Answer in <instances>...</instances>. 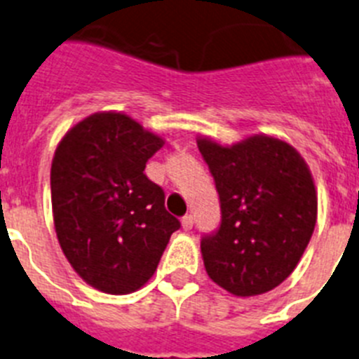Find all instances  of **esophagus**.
<instances>
[{"label":"esophagus","mask_w":359,"mask_h":359,"mask_svg":"<svg viewBox=\"0 0 359 359\" xmlns=\"http://www.w3.org/2000/svg\"><path fill=\"white\" fill-rule=\"evenodd\" d=\"M180 224H182L184 231H189V229L193 227V217H191V215H186V217H182Z\"/></svg>","instance_id":"1"}]
</instances>
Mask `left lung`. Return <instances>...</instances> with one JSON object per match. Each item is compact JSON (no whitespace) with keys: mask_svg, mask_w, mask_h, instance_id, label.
I'll list each match as a JSON object with an SVG mask.
<instances>
[{"mask_svg":"<svg viewBox=\"0 0 359 359\" xmlns=\"http://www.w3.org/2000/svg\"><path fill=\"white\" fill-rule=\"evenodd\" d=\"M220 198V227L204 235L208 276L235 296L271 291L298 266L316 226L318 197L309 166L276 137L233 146L198 137Z\"/></svg>","mask_w":359,"mask_h":359,"instance_id":"8db88e82","label":"left lung"}]
</instances>
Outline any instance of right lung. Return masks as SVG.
Instances as JSON below:
<instances>
[{
	"mask_svg": "<svg viewBox=\"0 0 359 359\" xmlns=\"http://www.w3.org/2000/svg\"><path fill=\"white\" fill-rule=\"evenodd\" d=\"M162 137L117 111L70 128L52 161L50 189L59 245L81 278L108 294L141 289L180 222L146 177Z\"/></svg>",
	"mask_w": 359,
	"mask_h": 359,
	"instance_id": "add662e5",
	"label": "right lung"
}]
</instances>
